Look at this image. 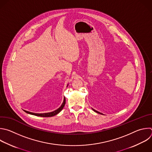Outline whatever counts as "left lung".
I'll return each instance as SVG.
<instances>
[{"label": "left lung", "instance_id": "left-lung-1", "mask_svg": "<svg viewBox=\"0 0 152 152\" xmlns=\"http://www.w3.org/2000/svg\"><path fill=\"white\" fill-rule=\"evenodd\" d=\"M95 112H96L97 113H99V114H102V115H103V113H100V112H98V111H96V110H94V109H92Z\"/></svg>", "mask_w": 152, "mask_h": 152}]
</instances>
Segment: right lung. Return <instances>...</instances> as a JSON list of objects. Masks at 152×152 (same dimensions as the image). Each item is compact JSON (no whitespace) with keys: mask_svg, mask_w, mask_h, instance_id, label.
<instances>
[{"mask_svg":"<svg viewBox=\"0 0 152 152\" xmlns=\"http://www.w3.org/2000/svg\"><path fill=\"white\" fill-rule=\"evenodd\" d=\"M65 104H66V98L64 97L63 103L61 104V106L58 109H57L56 110H55L54 112H49V113H35L30 112H28V111H26V110H24V112H26L27 113L33 115H35V116H40V117H52V116H54L57 115L58 113H59L62 110V109L64 108Z\"/></svg>","mask_w":152,"mask_h":152,"instance_id":"right-lung-1","label":"right lung"}]
</instances>
